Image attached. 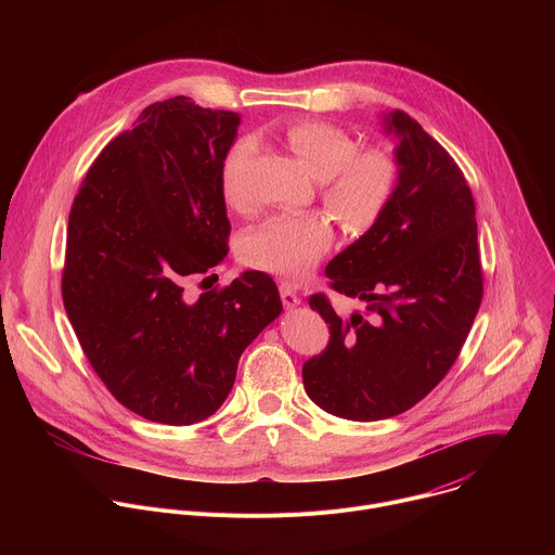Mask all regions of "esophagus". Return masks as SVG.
Listing matches in <instances>:
<instances>
[{
	"label": "esophagus",
	"mask_w": 555,
	"mask_h": 555,
	"mask_svg": "<svg viewBox=\"0 0 555 555\" xmlns=\"http://www.w3.org/2000/svg\"><path fill=\"white\" fill-rule=\"evenodd\" d=\"M279 292H281V300H283L285 307H296V305H300V296H298V292H296L292 285L281 283Z\"/></svg>",
	"instance_id": "1"
}]
</instances>
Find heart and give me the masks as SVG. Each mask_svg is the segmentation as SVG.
Wrapping results in <instances>:
<instances>
[{
	"mask_svg": "<svg viewBox=\"0 0 555 555\" xmlns=\"http://www.w3.org/2000/svg\"><path fill=\"white\" fill-rule=\"evenodd\" d=\"M285 140L300 165L321 180V202L349 232H364L382 219L398 186V169L384 151L356 149V140L343 127L319 118L292 120ZM248 151V140H236L221 163V197L232 208L242 206L236 176ZM332 242L334 221L327 212L276 215L248 232L244 259L253 268L300 279L325 257Z\"/></svg>",
	"mask_w": 555,
	"mask_h": 555,
	"instance_id": "obj_1",
	"label": "heart"
}]
</instances>
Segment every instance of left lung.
<instances>
[{"label": "left lung", "instance_id": "left-lung-1", "mask_svg": "<svg viewBox=\"0 0 555 555\" xmlns=\"http://www.w3.org/2000/svg\"><path fill=\"white\" fill-rule=\"evenodd\" d=\"M400 184L356 244L327 266L330 287L366 302L340 319L327 294L309 307L330 323L325 351L302 364V384L323 411L377 422L422 402L456 362L483 298L474 197L454 157L406 112Z\"/></svg>", "mask_w": 555, "mask_h": 555}]
</instances>
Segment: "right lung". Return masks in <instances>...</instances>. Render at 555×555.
I'll return each mask as SVG.
<instances>
[{
	"label": "right lung",
	"mask_w": 555,
	"mask_h": 555,
	"mask_svg": "<svg viewBox=\"0 0 555 555\" xmlns=\"http://www.w3.org/2000/svg\"><path fill=\"white\" fill-rule=\"evenodd\" d=\"M236 127V114L186 96L153 103L99 153L72 202L67 319L107 390L149 422L208 420L283 309L266 272L189 294L228 255L219 173Z\"/></svg>",
	"instance_id": "obj_1"
}]
</instances>
